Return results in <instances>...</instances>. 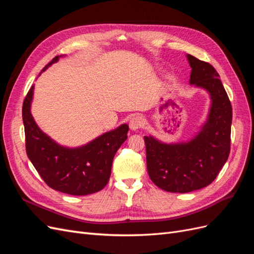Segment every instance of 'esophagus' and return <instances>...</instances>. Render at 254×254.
Returning <instances> with one entry per match:
<instances>
[{
  "mask_svg": "<svg viewBox=\"0 0 254 254\" xmlns=\"http://www.w3.org/2000/svg\"><path fill=\"white\" fill-rule=\"evenodd\" d=\"M144 125V119L141 117V115H134L133 118L130 119L129 122V127L131 130H137L142 128Z\"/></svg>",
  "mask_w": 254,
  "mask_h": 254,
  "instance_id": "obj_1",
  "label": "esophagus"
}]
</instances>
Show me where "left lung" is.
<instances>
[{
    "label": "left lung",
    "mask_w": 254,
    "mask_h": 254,
    "mask_svg": "<svg viewBox=\"0 0 254 254\" xmlns=\"http://www.w3.org/2000/svg\"><path fill=\"white\" fill-rule=\"evenodd\" d=\"M190 83L209 92L212 106L201 131L187 143L164 144L144 136L149 178L160 189L189 193L211 184L227 162L231 144L232 106L210 64L188 55Z\"/></svg>",
    "instance_id": "1"
}]
</instances>
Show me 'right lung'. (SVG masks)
Listing matches in <instances>:
<instances>
[{
    "label": "right lung",
    "mask_w": 254,
    "mask_h": 254,
    "mask_svg": "<svg viewBox=\"0 0 254 254\" xmlns=\"http://www.w3.org/2000/svg\"><path fill=\"white\" fill-rule=\"evenodd\" d=\"M53 58L43 67L58 61ZM34 86L29 89L22 107L27 157L43 181L53 190L74 196H84L103 190L108 183L115 152L127 139L128 125L106 132L78 148H66L43 133L30 113Z\"/></svg>",
    "instance_id": "obj_1"
}]
</instances>
